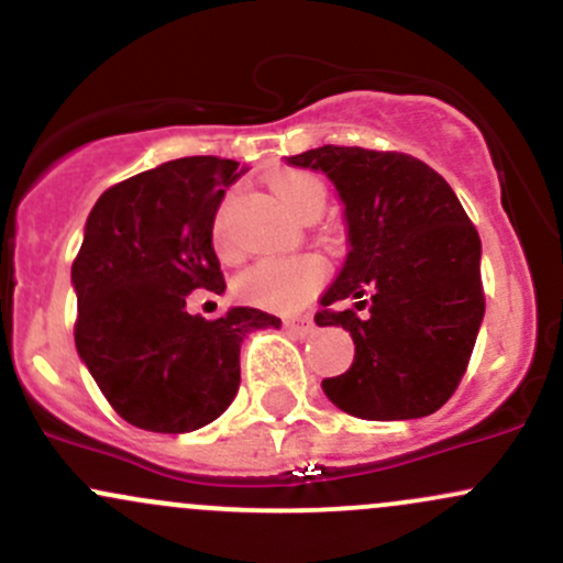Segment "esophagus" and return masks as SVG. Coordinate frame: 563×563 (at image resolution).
I'll use <instances>...</instances> for the list:
<instances>
[{"label": "esophagus", "mask_w": 563, "mask_h": 563, "mask_svg": "<svg viewBox=\"0 0 563 563\" xmlns=\"http://www.w3.org/2000/svg\"><path fill=\"white\" fill-rule=\"evenodd\" d=\"M283 327H286L288 334H294V336H310L312 331H316V323H312V318H307V316L286 318V321H283Z\"/></svg>", "instance_id": "esophagus-1"}]
</instances>
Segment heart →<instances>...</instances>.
I'll return each instance as SVG.
<instances>
[{
    "mask_svg": "<svg viewBox=\"0 0 563 563\" xmlns=\"http://www.w3.org/2000/svg\"><path fill=\"white\" fill-rule=\"evenodd\" d=\"M272 191L280 199L294 216H299L305 207L323 205L327 199V188L310 173H280L272 177ZM229 212H232V199H227L216 212V223H212V240L221 253L232 251L229 242ZM327 266L312 253L305 256H288V258H262L245 269L236 280V291L251 305L264 307V310L288 312L305 305L318 286L323 283Z\"/></svg>",
    "mask_w": 563,
    "mask_h": 563,
    "instance_id": "1",
    "label": "heart"
}]
</instances>
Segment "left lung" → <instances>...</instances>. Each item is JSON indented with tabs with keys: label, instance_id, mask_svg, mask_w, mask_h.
I'll use <instances>...</instances> for the list:
<instances>
[{
	"label": "left lung",
	"instance_id": "left-lung-1",
	"mask_svg": "<svg viewBox=\"0 0 563 563\" xmlns=\"http://www.w3.org/2000/svg\"><path fill=\"white\" fill-rule=\"evenodd\" d=\"M286 162L327 175L345 207L347 256L316 323L351 331L356 356L323 394L364 421L431 416L483 323L477 229L445 177L407 153L323 145ZM342 298L365 312L328 310Z\"/></svg>",
	"mask_w": 563,
	"mask_h": 563
}]
</instances>
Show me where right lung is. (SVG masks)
<instances>
[{"mask_svg":"<svg viewBox=\"0 0 563 563\" xmlns=\"http://www.w3.org/2000/svg\"><path fill=\"white\" fill-rule=\"evenodd\" d=\"M245 169L188 156L108 188L88 212L73 288L75 347L112 410L137 429L186 434L212 423L240 388V345L280 329L256 307L216 321L186 310L188 294H223L212 223Z\"/></svg>","mask_w":563,"mask_h":563,"instance_id":"obj_1","label":"right lung"}]
</instances>
